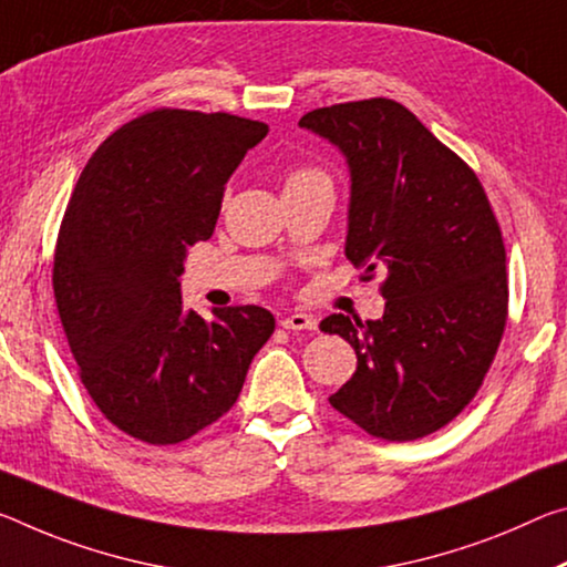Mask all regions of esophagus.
I'll return each instance as SVG.
<instances>
[{"label": "esophagus", "mask_w": 567, "mask_h": 567, "mask_svg": "<svg viewBox=\"0 0 567 567\" xmlns=\"http://www.w3.org/2000/svg\"><path fill=\"white\" fill-rule=\"evenodd\" d=\"M280 326L285 330H316V318L308 316V312H290V316H285L280 320Z\"/></svg>", "instance_id": "obj_1"}]
</instances>
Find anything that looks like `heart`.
<instances>
[{"label": "heart", "instance_id": "b5f03b06", "mask_svg": "<svg viewBox=\"0 0 567 567\" xmlns=\"http://www.w3.org/2000/svg\"><path fill=\"white\" fill-rule=\"evenodd\" d=\"M326 174H322L320 168L316 166H298V168H290L285 176V188H292V186H302V184H310V182H322Z\"/></svg>", "mask_w": 567, "mask_h": 567}]
</instances>
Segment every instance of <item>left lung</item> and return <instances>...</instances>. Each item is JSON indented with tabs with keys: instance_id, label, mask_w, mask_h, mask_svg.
I'll use <instances>...</instances> for the list:
<instances>
[{
	"instance_id": "left-lung-1",
	"label": "left lung",
	"mask_w": 567,
	"mask_h": 567,
	"mask_svg": "<svg viewBox=\"0 0 567 567\" xmlns=\"http://www.w3.org/2000/svg\"><path fill=\"white\" fill-rule=\"evenodd\" d=\"M300 125L348 158L346 257L361 280L385 275L381 320L320 322L358 355L330 406L385 442L434 434L477 396L505 332L499 221L477 174L396 101L318 107Z\"/></svg>"
}]
</instances>
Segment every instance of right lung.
<instances>
[{"label":"right lung","mask_w":567,"mask_h":567,"mask_svg":"<svg viewBox=\"0 0 567 567\" xmlns=\"http://www.w3.org/2000/svg\"><path fill=\"white\" fill-rule=\"evenodd\" d=\"M267 125L156 107L107 136L60 224L52 290L78 375L103 416L138 442L199 434L239 399L275 332L257 305L184 310L186 249L212 237L224 184Z\"/></svg>","instance_id":"obj_1"}]
</instances>
